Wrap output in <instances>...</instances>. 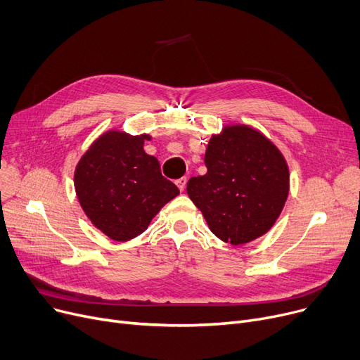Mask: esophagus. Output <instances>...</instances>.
Instances as JSON below:
<instances>
[{"instance_id":"1","label":"esophagus","mask_w":360,"mask_h":360,"mask_svg":"<svg viewBox=\"0 0 360 360\" xmlns=\"http://www.w3.org/2000/svg\"><path fill=\"white\" fill-rule=\"evenodd\" d=\"M186 182H188V179H186L185 176H184V178H179V179L176 181V185H178V188H179V191H184V190H185Z\"/></svg>"}]
</instances>
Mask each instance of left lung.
Instances as JSON below:
<instances>
[{
    "label": "left lung",
    "instance_id": "1",
    "mask_svg": "<svg viewBox=\"0 0 360 360\" xmlns=\"http://www.w3.org/2000/svg\"><path fill=\"white\" fill-rule=\"evenodd\" d=\"M204 163L207 174L188 181L186 193L210 231L235 247L266 235L290 188L278 147L250 125L229 124L212 136Z\"/></svg>",
    "mask_w": 360,
    "mask_h": 360
}]
</instances>
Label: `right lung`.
Instances as JSON below:
<instances>
[{"instance_id":"add662e5","label":"right lung","mask_w":360,"mask_h":360,"mask_svg":"<svg viewBox=\"0 0 360 360\" xmlns=\"http://www.w3.org/2000/svg\"><path fill=\"white\" fill-rule=\"evenodd\" d=\"M148 134L109 129L94 140L74 170L83 212L108 238L125 242L141 235L179 190L163 178L155 156L144 151Z\"/></svg>"}]
</instances>
